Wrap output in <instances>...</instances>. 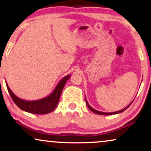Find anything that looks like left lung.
<instances>
[{
    "instance_id": "left-lung-1",
    "label": "left lung",
    "mask_w": 151,
    "mask_h": 151,
    "mask_svg": "<svg viewBox=\"0 0 151 151\" xmlns=\"http://www.w3.org/2000/svg\"><path fill=\"white\" fill-rule=\"evenodd\" d=\"M85 100H86V105H87V106L88 107V109H90L91 111H92V112H93L94 113H96V114H98V115H114V114H117V113H122L123 112V111H124L126 109L129 108V107L130 106V105H131L132 104V102H133V101H132V102L131 103V104L128 105V106L126 107V108H124V109H122V110H120V111H116V112H113V113H105V112H102V111H97L96 110V109H94L93 108H92L91 106H90L89 104H88L87 100H86V99L85 98Z\"/></svg>"
}]
</instances>
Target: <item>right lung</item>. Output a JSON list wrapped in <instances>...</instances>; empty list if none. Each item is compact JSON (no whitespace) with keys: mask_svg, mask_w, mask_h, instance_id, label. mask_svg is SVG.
I'll return each mask as SVG.
<instances>
[{"mask_svg":"<svg viewBox=\"0 0 151 151\" xmlns=\"http://www.w3.org/2000/svg\"><path fill=\"white\" fill-rule=\"evenodd\" d=\"M70 77H71V75H67L64 77L58 82V84L55 86V89L49 96L45 97L44 98L40 99V100L33 101L24 100L19 98L15 94L13 93L7 82H6V86H7L8 91H9L14 102L22 111L33 113V114H47V113L52 112L56 108L64 86Z\"/></svg>","mask_w":151,"mask_h":151,"instance_id":"1","label":"right lung"}]
</instances>
